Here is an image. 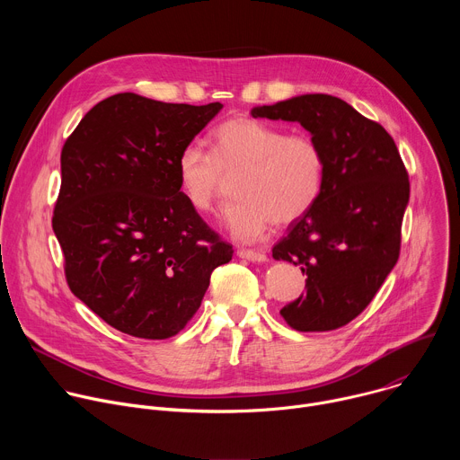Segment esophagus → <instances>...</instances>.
<instances>
[{
  "instance_id": "34e87169",
  "label": "esophagus",
  "mask_w": 460,
  "mask_h": 460,
  "mask_svg": "<svg viewBox=\"0 0 460 460\" xmlns=\"http://www.w3.org/2000/svg\"><path fill=\"white\" fill-rule=\"evenodd\" d=\"M236 254L243 260H249V261H258V264H261V261H268V254L261 252V251H252V249H238Z\"/></svg>"
}]
</instances>
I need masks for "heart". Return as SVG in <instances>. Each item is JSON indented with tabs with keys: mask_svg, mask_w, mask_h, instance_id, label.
Masks as SVG:
<instances>
[{
	"mask_svg": "<svg viewBox=\"0 0 460 460\" xmlns=\"http://www.w3.org/2000/svg\"><path fill=\"white\" fill-rule=\"evenodd\" d=\"M238 199L226 206L222 220L238 242H256L273 226H289L316 204L325 178V158L305 133L288 135L279 125L247 116L220 123L211 153L187 144L176 158V178L185 200L209 213L226 178L236 176Z\"/></svg>",
	"mask_w": 460,
	"mask_h": 460,
	"instance_id": "obj_1",
	"label": "heart"
}]
</instances>
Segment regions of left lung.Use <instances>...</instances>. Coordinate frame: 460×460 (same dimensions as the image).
<instances>
[{
  "label": "left lung",
  "mask_w": 460,
  "mask_h": 460,
  "mask_svg": "<svg viewBox=\"0 0 460 460\" xmlns=\"http://www.w3.org/2000/svg\"><path fill=\"white\" fill-rule=\"evenodd\" d=\"M252 118L298 121L318 142L325 178L311 211L273 247L300 266L305 295L280 309L296 332H332L358 316L395 268L410 180L385 128L330 94L251 109Z\"/></svg>",
  "instance_id": "8db88e82"
}]
</instances>
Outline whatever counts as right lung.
<instances>
[{"instance_id":"1","label":"right lung","mask_w":460,"mask_h":460,"mask_svg":"<svg viewBox=\"0 0 460 460\" xmlns=\"http://www.w3.org/2000/svg\"><path fill=\"white\" fill-rule=\"evenodd\" d=\"M119 93L94 105L61 149L52 229L71 291L114 330L164 341L199 311L233 247L180 190V151L220 112Z\"/></svg>"}]
</instances>
